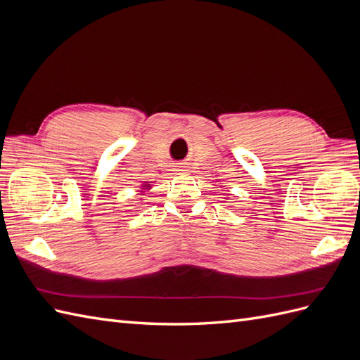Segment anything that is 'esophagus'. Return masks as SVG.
Listing matches in <instances>:
<instances>
[{"instance_id":"34e87169","label":"esophagus","mask_w":360,"mask_h":360,"mask_svg":"<svg viewBox=\"0 0 360 360\" xmlns=\"http://www.w3.org/2000/svg\"><path fill=\"white\" fill-rule=\"evenodd\" d=\"M176 171H184V167H181V165H179L177 168H176Z\"/></svg>"}]
</instances>
